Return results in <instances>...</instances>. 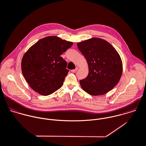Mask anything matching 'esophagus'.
Masks as SVG:
<instances>
[{
    "mask_svg": "<svg viewBox=\"0 0 146 146\" xmlns=\"http://www.w3.org/2000/svg\"><path fill=\"white\" fill-rule=\"evenodd\" d=\"M78 70V67H76V68H75V69H74V70H71V71H72V72H75Z\"/></svg>",
    "mask_w": 146,
    "mask_h": 146,
    "instance_id": "1",
    "label": "esophagus"
}]
</instances>
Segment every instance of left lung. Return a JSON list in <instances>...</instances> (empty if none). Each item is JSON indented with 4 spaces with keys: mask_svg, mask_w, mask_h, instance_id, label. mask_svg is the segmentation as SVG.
Returning a JSON list of instances; mask_svg holds the SVG:
<instances>
[{
    "mask_svg": "<svg viewBox=\"0 0 146 146\" xmlns=\"http://www.w3.org/2000/svg\"><path fill=\"white\" fill-rule=\"evenodd\" d=\"M78 48L86 58L89 72L80 80L82 88L93 96L104 95L119 82L122 63L116 50L106 41L92 38L79 42Z\"/></svg>",
    "mask_w": 146,
    "mask_h": 146,
    "instance_id": "obj_1",
    "label": "left lung"
}]
</instances>
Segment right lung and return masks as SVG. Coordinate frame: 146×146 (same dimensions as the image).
I'll list each match as a JSON object with an SVG mask.
<instances>
[{"mask_svg":"<svg viewBox=\"0 0 146 146\" xmlns=\"http://www.w3.org/2000/svg\"><path fill=\"white\" fill-rule=\"evenodd\" d=\"M72 45L58 37L48 36L28 50L22 59L21 70L32 89L48 96L63 86L69 70L60 55Z\"/></svg>","mask_w":146,"mask_h":146,"instance_id":"1","label":"right lung"}]
</instances>
